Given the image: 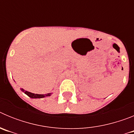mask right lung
<instances>
[{
  "label": "right lung",
  "mask_w": 134,
  "mask_h": 134,
  "mask_svg": "<svg viewBox=\"0 0 134 134\" xmlns=\"http://www.w3.org/2000/svg\"><path fill=\"white\" fill-rule=\"evenodd\" d=\"M21 91L24 92L25 94H27L28 97H29L30 98H33V99H40V98H43L46 97H48V96H50L52 94V93H48V94H34V93H30V92H28V91H24V89L21 88Z\"/></svg>",
  "instance_id": "add662e5"
}]
</instances>
